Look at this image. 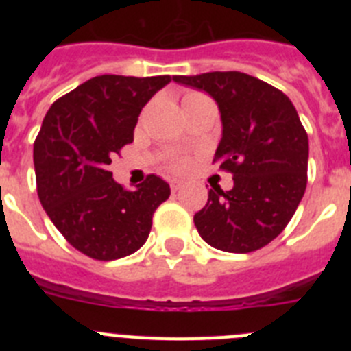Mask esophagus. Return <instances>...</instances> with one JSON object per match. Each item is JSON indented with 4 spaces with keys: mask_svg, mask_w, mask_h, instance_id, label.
<instances>
[{
    "mask_svg": "<svg viewBox=\"0 0 351 351\" xmlns=\"http://www.w3.org/2000/svg\"><path fill=\"white\" fill-rule=\"evenodd\" d=\"M181 186H182V182L179 181V179H172V181H170V188H172L173 193H176L178 190H181Z\"/></svg>",
    "mask_w": 351,
    "mask_h": 351,
    "instance_id": "obj_1",
    "label": "esophagus"
}]
</instances>
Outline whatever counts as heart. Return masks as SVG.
Masks as SVG:
<instances>
[{
  "instance_id": "heart-1",
  "label": "heart",
  "mask_w": 351,
  "mask_h": 351,
  "mask_svg": "<svg viewBox=\"0 0 351 351\" xmlns=\"http://www.w3.org/2000/svg\"><path fill=\"white\" fill-rule=\"evenodd\" d=\"M190 96V95H188ZM188 165V163H186L184 160H178V161H173V169H178V170H182L184 169V167Z\"/></svg>"
}]
</instances>
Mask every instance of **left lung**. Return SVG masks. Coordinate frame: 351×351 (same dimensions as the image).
<instances>
[{
  "label": "left lung",
  "mask_w": 351,
  "mask_h": 351,
  "mask_svg": "<svg viewBox=\"0 0 351 351\" xmlns=\"http://www.w3.org/2000/svg\"><path fill=\"white\" fill-rule=\"evenodd\" d=\"M206 91L219 108L221 141L214 163L234 176V188H214L195 226L209 246L250 253L283 232L308 182V133L295 107L271 84L241 71L176 75Z\"/></svg>",
  "instance_id": "left-lung-1"
}]
</instances>
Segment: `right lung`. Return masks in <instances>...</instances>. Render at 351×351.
Here are the masks:
<instances>
[{"label":"right lung","mask_w":351,"mask_h":351,"mask_svg":"<svg viewBox=\"0 0 351 351\" xmlns=\"http://www.w3.org/2000/svg\"><path fill=\"white\" fill-rule=\"evenodd\" d=\"M170 75H100L61 96L45 114L33 147L43 209L71 246L95 260L141 250L170 186L151 173L135 191L108 172L114 154L133 142L138 116Z\"/></svg>","instance_id":"right-lung-1"}]
</instances>
